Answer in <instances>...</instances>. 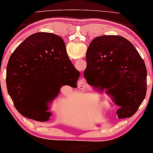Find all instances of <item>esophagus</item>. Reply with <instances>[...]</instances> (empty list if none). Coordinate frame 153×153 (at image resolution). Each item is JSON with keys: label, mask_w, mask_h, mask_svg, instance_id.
I'll list each match as a JSON object with an SVG mask.
<instances>
[{"label": "esophagus", "mask_w": 153, "mask_h": 153, "mask_svg": "<svg viewBox=\"0 0 153 153\" xmlns=\"http://www.w3.org/2000/svg\"><path fill=\"white\" fill-rule=\"evenodd\" d=\"M86 85H87V83H86L85 79H79L78 81L79 88H80V89H84V88L86 87Z\"/></svg>", "instance_id": "esophagus-1"}]
</instances>
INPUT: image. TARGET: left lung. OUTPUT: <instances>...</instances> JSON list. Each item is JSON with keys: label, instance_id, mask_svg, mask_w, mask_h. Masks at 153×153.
I'll list each match as a JSON object with an SVG mask.
<instances>
[{"label": "left lung", "instance_id": "8db88e82", "mask_svg": "<svg viewBox=\"0 0 153 153\" xmlns=\"http://www.w3.org/2000/svg\"><path fill=\"white\" fill-rule=\"evenodd\" d=\"M86 61L87 83L101 92L105 90L119 107V119L132 117L147 90L146 68L133 45L120 36L97 37L88 48Z\"/></svg>", "mask_w": 153, "mask_h": 153}]
</instances>
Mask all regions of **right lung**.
I'll list each match as a JSON object with an SVG mask.
<instances>
[{"label": "right lung", "mask_w": 153, "mask_h": 153, "mask_svg": "<svg viewBox=\"0 0 153 153\" xmlns=\"http://www.w3.org/2000/svg\"><path fill=\"white\" fill-rule=\"evenodd\" d=\"M79 76L63 40L56 34L39 32L24 40L10 56L6 85L19 113L48 121L52 115L48 103L58 96L63 85L76 88Z\"/></svg>", "instance_id": "right-lung-1"}]
</instances>
